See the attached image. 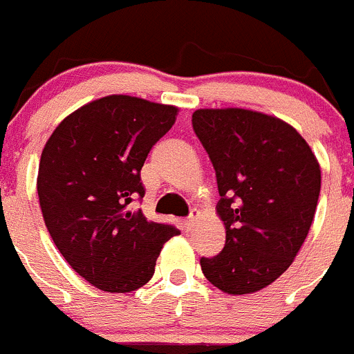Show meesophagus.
Listing matches in <instances>:
<instances>
[{
	"label": "esophagus",
	"instance_id": "34e87169",
	"mask_svg": "<svg viewBox=\"0 0 354 354\" xmlns=\"http://www.w3.org/2000/svg\"><path fill=\"white\" fill-rule=\"evenodd\" d=\"M197 218H199V213H197V211H194V213L190 214L187 220H185V229L192 230L194 227H196V223H197Z\"/></svg>",
	"mask_w": 354,
	"mask_h": 354
}]
</instances>
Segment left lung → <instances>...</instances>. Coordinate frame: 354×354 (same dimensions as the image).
<instances>
[{"label": "left lung", "instance_id": "1", "mask_svg": "<svg viewBox=\"0 0 354 354\" xmlns=\"http://www.w3.org/2000/svg\"><path fill=\"white\" fill-rule=\"evenodd\" d=\"M192 125L216 173L225 246L201 259L207 281L248 295L281 276L306 241L322 169L311 147L281 118L244 108H203Z\"/></svg>", "mask_w": 354, "mask_h": 354}]
</instances>
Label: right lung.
<instances>
[{"label": "right lung", "instance_id": "add662e5", "mask_svg": "<svg viewBox=\"0 0 354 354\" xmlns=\"http://www.w3.org/2000/svg\"><path fill=\"white\" fill-rule=\"evenodd\" d=\"M178 111L111 94L68 115L43 148L36 188L45 225L71 269L102 292L147 285L164 243L178 234L129 207L145 196L141 167Z\"/></svg>", "mask_w": 354, "mask_h": 354}]
</instances>
